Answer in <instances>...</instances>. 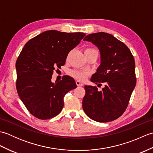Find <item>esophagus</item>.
Listing matches in <instances>:
<instances>
[{"label":"esophagus","instance_id":"esophagus-1","mask_svg":"<svg viewBox=\"0 0 153 153\" xmlns=\"http://www.w3.org/2000/svg\"><path fill=\"white\" fill-rule=\"evenodd\" d=\"M76 83V85L78 87H82V86L83 85V83H82L81 82H79V81H78V80H77Z\"/></svg>","mask_w":153,"mask_h":153}]
</instances>
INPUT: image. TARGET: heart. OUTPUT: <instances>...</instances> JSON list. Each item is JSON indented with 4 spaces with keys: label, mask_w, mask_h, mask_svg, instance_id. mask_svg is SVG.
<instances>
[{
    "label": "heart",
    "mask_w": 153,
    "mask_h": 153,
    "mask_svg": "<svg viewBox=\"0 0 153 153\" xmlns=\"http://www.w3.org/2000/svg\"><path fill=\"white\" fill-rule=\"evenodd\" d=\"M91 50H93V48H87L85 51H91ZM68 74L77 80L84 81L87 78V76H88L89 73L87 72V71H84V70H73L68 71Z\"/></svg>",
    "instance_id": "heart-1"
}]
</instances>
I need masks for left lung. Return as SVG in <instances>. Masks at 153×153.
<instances>
[{"instance_id": "obj_1", "label": "left lung", "mask_w": 153, "mask_h": 153, "mask_svg": "<svg viewBox=\"0 0 153 153\" xmlns=\"http://www.w3.org/2000/svg\"><path fill=\"white\" fill-rule=\"evenodd\" d=\"M99 48L100 65L91 81L105 87L85 85L82 102L84 112L99 122L113 121L124 112L136 85L135 60L130 50L112 35L99 32L85 36Z\"/></svg>"}]
</instances>
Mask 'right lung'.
Segmentation results:
<instances>
[{
    "mask_svg": "<svg viewBox=\"0 0 153 153\" xmlns=\"http://www.w3.org/2000/svg\"><path fill=\"white\" fill-rule=\"evenodd\" d=\"M84 33L44 31L25 45L16 60V89L32 115L41 120L53 118L64 106L65 95L76 88L75 80L64 76L51 82L53 71L64 65L68 53L85 36Z\"/></svg>",
    "mask_w": 153,
    "mask_h": 153,
    "instance_id": "1",
    "label": "right lung"
}]
</instances>
